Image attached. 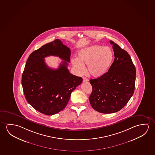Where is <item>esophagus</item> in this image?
Here are the masks:
<instances>
[{
  "mask_svg": "<svg viewBox=\"0 0 155 155\" xmlns=\"http://www.w3.org/2000/svg\"><path fill=\"white\" fill-rule=\"evenodd\" d=\"M83 82H87V81H88V79L86 78V77H83Z\"/></svg>",
  "mask_w": 155,
  "mask_h": 155,
  "instance_id": "1",
  "label": "esophagus"
}]
</instances>
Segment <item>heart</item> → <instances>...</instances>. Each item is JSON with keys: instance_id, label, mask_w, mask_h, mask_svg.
I'll return each instance as SVG.
<instances>
[{"instance_id": "b5f03b06", "label": "heart", "mask_w": 155, "mask_h": 155, "mask_svg": "<svg viewBox=\"0 0 155 155\" xmlns=\"http://www.w3.org/2000/svg\"><path fill=\"white\" fill-rule=\"evenodd\" d=\"M113 60L114 54L110 48L95 45L79 50L77 58H74L71 62L78 74H83L84 66L87 65L88 74L94 78H99L109 70Z\"/></svg>"}]
</instances>
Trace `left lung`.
Instances as JSON below:
<instances>
[{
	"label": "left lung",
	"instance_id": "obj_1",
	"mask_svg": "<svg viewBox=\"0 0 155 155\" xmlns=\"http://www.w3.org/2000/svg\"><path fill=\"white\" fill-rule=\"evenodd\" d=\"M114 52V61L108 71L99 78L91 79L92 92L89 100L94 110L110 114L119 111L133 96L136 69L126 50L110 41Z\"/></svg>",
	"mask_w": 155,
	"mask_h": 155
}]
</instances>
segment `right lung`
<instances>
[{
  "label": "right lung",
  "mask_w": 155,
  "mask_h": 155,
  "mask_svg": "<svg viewBox=\"0 0 155 155\" xmlns=\"http://www.w3.org/2000/svg\"><path fill=\"white\" fill-rule=\"evenodd\" d=\"M71 50L56 39L47 43L29 55L27 60L21 83L28 104L38 112L52 115L66 107L72 92L83 81L81 77L70 73L67 68ZM58 56L63 60L59 68L53 69L45 64L44 58Z\"/></svg>",
  "instance_id": "right-lung-1"
}]
</instances>
